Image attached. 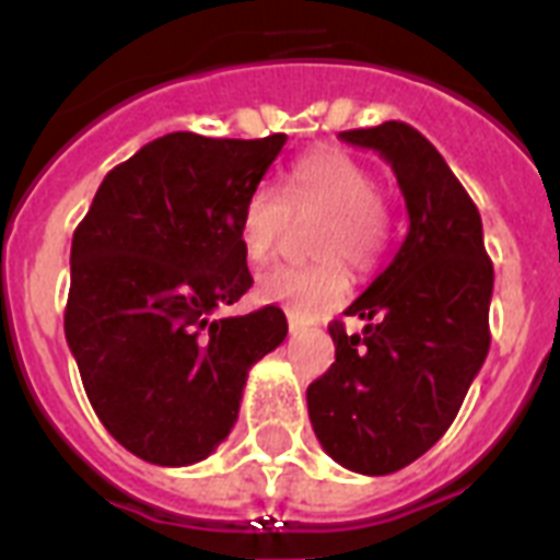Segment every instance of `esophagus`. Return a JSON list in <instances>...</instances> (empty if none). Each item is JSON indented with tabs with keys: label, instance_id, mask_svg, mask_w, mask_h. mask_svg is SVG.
Wrapping results in <instances>:
<instances>
[{
	"label": "esophagus",
	"instance_id": "obj_1",
	"mask_svg": "<svg viewBox=\"0 0 560 560\" xmlns=\"http://www.w3.org/2000/svg\"><path fill=\"white\" fill-rule=\"evenodd\" d=\"M288 325H290V331H302V328H305V319H302V316L299 314H293V311H288Z\"/></svg>",
	"mask_w": 560,
	"mask_h": 560
}]
</instances>
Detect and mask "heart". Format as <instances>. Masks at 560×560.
Masks as SVG:
<instances>
[{
	"label": "heart",
	"mask_w": 560,
	"mask_h": 560,
	"mask_svg": "<svg viewBox=\"0 0 560 560\" xmlns=\"http://www.w3.org/2000/svg\"><path fill=\"white\" fill-rule=\"evenodd\" d=\"M305 267H272L255 281V296L267 305H284L293 314L331 311L349 293V270L369 272L381 264L389 241V214L381 200L377 177L360 160L342 151H314L284 174L281 188L258 186L241 211V241L255 264L279 253L293 223H314Z\"/></svg>",
	"instance_id": "1"
}]
</instances>
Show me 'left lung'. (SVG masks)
Returning a JSON list of instances; mask_svg holds the SVG:
<instances>
[{
	"label": "left lung",
	"mask_w": 560,
	"mask_h": 560,
	"mask_svg": "<svg viewBox=\"0 0 560 560\" xmlns=\"http://www.w3.org/2000/svg\"><path fill=\"white\" fill-rule=\"evenodd\" d=\"M340 139L389 162L409 232L346 311L366 319L363 334L328 325L337 360L307 386V416L334 462L383 477L447 433L486 363L494 267L477 206L416 127L383 121Z\"/></svg>",
	"instance_id": "1"
}]
</instances>
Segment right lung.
Segmentation results:
<instances>
[{
  "mask_svg": "<svg viewBox=\"0 0 560 560\" xmlns=\"http://www.w3.org/2000/svg\"><path fill=\"white\" fill-rule=\"evenodd\" d=\"M284 142L153 139L74 229L66 342L101 424L139 459H206L235 427L253 363L288 337L276 305L214 316L253 288L241 211Z\"/></svg>",
  "mask_w": 560,
  "mask_h": 560,
  "instance_id": "1",
  "label": "right lung"
}]
</instances>
